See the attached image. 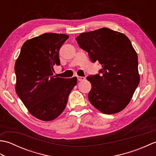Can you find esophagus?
Segmentation results:
<instances>
[{"mask_svg": "<svg viewBox=\"0 0 156 156\" xmlns=\"http://www.w3.org/2000/svg\"><path fill=\"white\" fill-rule=\"evenodd\" d=\"M77 79L78 81H83L85 80V78L82 77V76H77Z\"/></svg>", "mask_w": 156, "mask_h": 156, "instance_id": "34e87169", "label": "esophagus"}]
</instances>
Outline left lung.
<instances>
[{"label":"left lung","mask_w":156,"mask_h":156,"mask_svg":"<svg viewBox=\"0 0 156 156\" xmlns=\"http://www.w3.org/2000/svg\"><path fill=\"white\" fill-rule=\"evenodd\" d=\"M76 40L92 62L102 66L99 74L87 78L92 85L89 101L105 114L120 112L130 102L140 83L137 55L129 39L103 27L82 33Z\"/></svg>","instance_id":"left-lung-1"}]
</instances>
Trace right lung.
<instances>
[{
	"mask_svg": "<svg viewBox=\"0 0 156 156\" xmlns=\"http://www.w3.org/2000/svg\"><path fill=\"white\" fill-rule=\"evenodd\" d=\"M66 34H44L26 41L15 65L16 92L29 112L49 121L64 111L77 78L53 76L54 65H60L59 50L68 39Z\"/></svg>",
	"mask_w": 156,
	"mask_h": 156,
	"instance_id": "right-lung-1",
	"label": "right lung"
}]
</instances>
